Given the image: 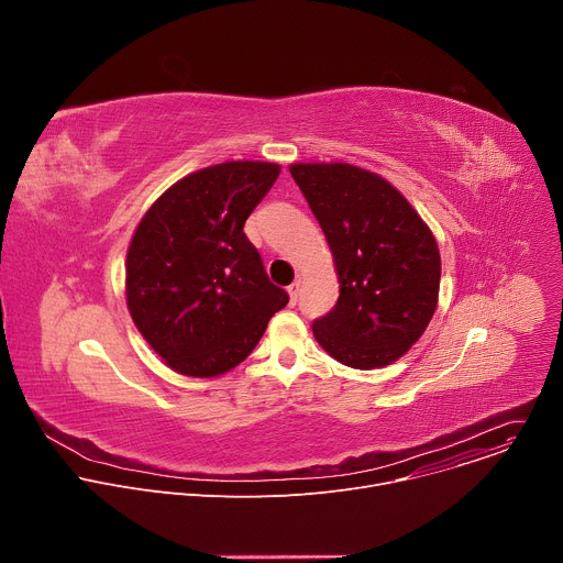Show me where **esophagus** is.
<instances>
[{"instance_id": "esophagus-1", "label": "esophagus", "mask_w": 563, "mask_h": 563, "mask_svg": "<svg viewBox=\"0 0 563 563\" xmlns=\"http://www.w3.org/2000/svg\"><path fill=\"white\" fill-rule=\"evenodd\" d=\"M287 291H289V300H291V305H296V300H298V291H300V280H294V283L287 287Z\"/></svg>"}]
</instances>
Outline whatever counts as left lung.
Here are the masks:
<instances>
[{
    "label": "left lung",
    "instance_id": "8db88e82",
    "mask_svg": "<svg viewBox=\"0 0 563 563\" xmlns=\"http://www.w3.org/2000/svg\"><path fill=\"white\" fill-rule=\"evenodd\" d=\"M334 256L341 296L313 320L339 363L385 367L404 356L434 316L441 283L437 240L385 178L345 163L289 167Z\"/></svg>",
    "mask_w": 563,
    "mask_h": 563
}]
</instances>
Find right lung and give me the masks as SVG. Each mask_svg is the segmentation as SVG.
I'll list each match as a JSON object with an SVG mask.
<instances>
[{
	"mask_svg": "<svg viewBox=\"0 0 563 563\" xmlns=\"http://www.w3.org/2000/svg\"><path fill=\"white\" fill-rule=\"evenodd\" d=\"M280 165L235 159L189 174L142 216L126 252V307L144 341L185 376L243 363L289 302L243 227Z\"/></svg>",
	"mask_w": 563,
	"mask_h": 563,
	"instance_id": "1",
	"label": "right lung"
}]
</instances>
